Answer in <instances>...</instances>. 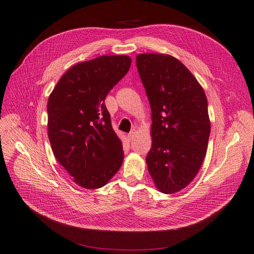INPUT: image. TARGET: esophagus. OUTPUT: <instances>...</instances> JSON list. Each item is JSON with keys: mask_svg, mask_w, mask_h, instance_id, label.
Wrapping results in <instances>:
<instances>
[{"mask_svg": "<svg viewBox=\"0 0 254 254\" xmlns=\"http://www.w3.org/2000/svg\"><path fill=\"white\" fill-rule=\"evenodd\" d=\"M134 134H135V131H134V130H132V131H131L130 133H128V135H127V139H128L129 142L131 141V139H132V138L134 137Z\"/></svg>", "mask_w": 254, "mask_h": 254, "instance_id": "1", "label": "esophagus"}]
</instances>
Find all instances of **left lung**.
<instances>
[{
  "mask_svg": "<svg viewBox=\"0 0 254 254\" xmlns=\"http://www.w3.org/2000/svg\"><path fill=\"white\" fill-rule=\"evenodd\" d=\"M136 68L151 107L148 171L163 193L187 187L198 172L210 135L206 94L183 63L168 55H137Z\"/></svg>",
  "mask_w": 254,
  "mask_h": 254,
  "instance_id": "1",
  "label": "left lung"
}]
</instances>
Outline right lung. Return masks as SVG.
Masks as SVG:
<instances>
[{
	"label": "right lung",
	"instance_id": "1",
	"mask_svg": "<svg viewBox=\"0 0 254 254\" xmlns=\"http://www.w3.org/2000/svg\"><path fill=\"white\" fill-rule=\"evenodd\" d=\"M130 64L127 56H102L78 63L68 69L49 95L52 151L83 188L105 186L123 163V146L104 101Z\"/></svg>",
	"mask_w": 254,
	"mask_h": 254
}]
</instances>
